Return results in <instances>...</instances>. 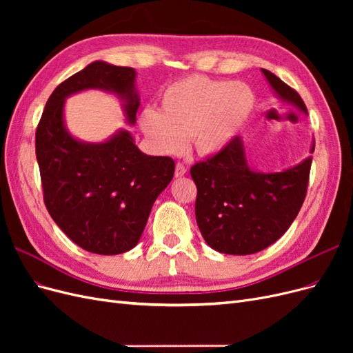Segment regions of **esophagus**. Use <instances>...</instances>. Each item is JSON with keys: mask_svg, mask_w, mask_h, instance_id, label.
I'll use <instances>...</instances> for the list:
<instances>
[{"mask_svg": "<svg viewBox=\"0 0 353 353\" xmlns=\"http://www.w3.org/2000/svg\"><path fill=\"white\" fill-rule=\"evenodd\" d=\"M187 174V168L183 163H176L175 166V178H181Z\"/></svg>", "mask_w": 353, "mask_h": 353, "instance_id": "esophagus-1", "label": "esophagus"}]
</instances>
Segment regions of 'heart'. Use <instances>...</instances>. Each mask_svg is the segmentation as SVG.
Instances as JSON below:
<instances>
[{"instance_id": "1", "label": "heart", "mask_w": 353, "mask_h": 353, "mask_svg": "<svg viewBox=\"0 0 353 353\" xmlns=\"http://www.w3.org/2000/svg\"><path fill=\"white\" fill-rule=\"evenodd\" d=\"M248 83L193 74L168 85L159 110L145 109L140 128L159 154L176 156L191 140L201 156H215L232 143L254 109Z\"/></svg>"}]
</instances>
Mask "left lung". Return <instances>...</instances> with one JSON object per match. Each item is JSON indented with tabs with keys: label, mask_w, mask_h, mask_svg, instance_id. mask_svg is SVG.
I'll return each instance as SVG.
<instances>
[{
	"label": "left lung",
	"mask_w": 353,
	"mask_h": 353,
	"mask_svg": "<svg viewBox=\"0 0 353 353\" xmlns=\"http://www.w3.org/2000/svg\"><path fill=\"white\" fill-rule=\"evenodd\" d=\"M276 99L307 114L293 88L262 69ZM315 150L312 141L311 153ZM312 157L280 172H261L245 156L241 137L205 162L191 168L197 187L196 221L213 250L253 254L279 240L292 225L306 196Z\"/></svg>",
	"instance_id": "obj_1"
}]
</instances>
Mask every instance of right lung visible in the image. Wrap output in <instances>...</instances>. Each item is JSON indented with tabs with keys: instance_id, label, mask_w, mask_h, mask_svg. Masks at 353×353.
I'll return each instance as SVG.
<instances>
[{
	"instance_id": "right-lung-1",
	"label": "right lung",
	"mask_w": 353,
	"mask_h": 353,
	"mask_svg": "<svg viewBox=\"0 0 353 353\" xmlns=\"http://www.w3.org/2000/svg\"><path fill=\"white\" fill-rule=\"evenodd\" d=\"M132 68L92 61L52 91L37 128L35 148L47 210L83 250L119 254L134 249L159 194L174 178L170 157L147 156L128 130L101 143L73 137L65 103L87 90L114 94L125 122L135 125L140 108Z\"/></svg>"
}]
</instances>
